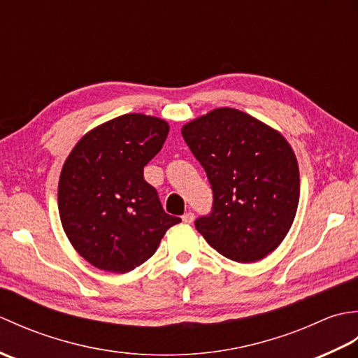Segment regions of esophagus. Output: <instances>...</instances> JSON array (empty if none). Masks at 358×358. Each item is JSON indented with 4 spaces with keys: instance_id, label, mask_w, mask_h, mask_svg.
Masks as SVG:
<instances>
[{
    "instance_id": "esophagus-1",
    "label": "esophagus",
    "mask_w": 358,
    "mask_h": 358,
    "mask_svg": "<svg viewBox=\"0 0 358 358\" xmlns=\"http://www.w3.org/2000/svg\"><path fill=\"white\" fill-rule=\"evenodd\" d=\"M181 220H183V223L191 224L194 222V214H192V212H186V214L181 217Z\"/></svg>"
}]
</instances>
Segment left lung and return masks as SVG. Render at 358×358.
Wrapping results in <instances>:
<instances>
[{
	"mask_svg": "<svg viewBox=\"0 0 358 358\" xmlns=\"http://www.w3.org/2000/svg\"><path fill=\"white\" fill-rule=\"evenodd\" d=\"M214 192L209 215L195 227L217 252L254 263L275 250L291 229L300 172L280 132L232 108H218L181 129Z\"/></svg>",
	"mask_w": 358,
	"mask_h": 358,
	"instance_id": "obj_1",
	"label": "left lung"
}]
</instances>
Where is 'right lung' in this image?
Instances as JSON below:
<instances>
[{
  "label": "right lung",
  "mask_w": 358,
  "mask_h": 358,
  "mask_svg": "<svg viewBox=\"0 0 358 358\" xmlns=\"http://www.w3.org/2000/svg\"><path fill=\"white\" fill-rule=\"evenodd\" d=\"M169 124L126 113L89 131L64 162L58 210L75 250L101 271L124 273L155 254L181 218L166 214L143 169L159 150Z\"/></svg>",
  "instance_id": "right-lung-1"
}]
</instances>
